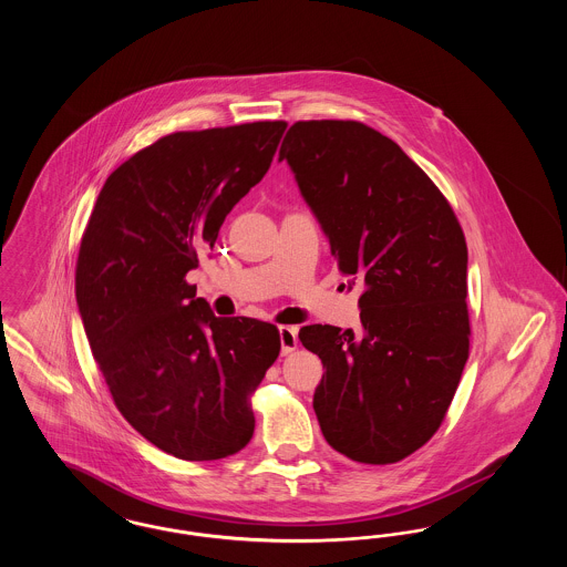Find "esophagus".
<instances>
[{
	"label": "esophagus",
	"instance_id": "obj_1",
	"mask_svg": "<svg viewBox=\"0 0 567 567\" xmlns=\"http://www.w3.org/2000/svg\"><path fill=\"white\" fill-rule=\"evenodd\" d=\"M278 336H280V351L282 354H289L297 349V327L289 324H280L278 327Z\"/></svg>",
	"mask_w": 567,
	"mask_h": 567
}]
</instances>
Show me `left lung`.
<instances>
[{
    "mask_svg": "<svg viewBox=\"0 0 567 567\" xmlns=\"http://www.w3.org/2000/svg\"><path fill=\"white\" fill-rule=\"evenodd\" d=\"M278 162L317 216L331 255L361 287V329H299L324 374L315 412L324 440L384 465L440 427L470 349L467 246L430 176L386 135L357 121H299Z\"/></svg>",
    "mask_w": 567,
    "mask_h": 567,
    "instance_id": "1",
    "label": "left lung"
}]
</instances>
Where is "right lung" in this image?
<instances>
[{
	"label": "right lung",
	"instance_id": "obj_1",
	"mask_svg": "<svg viewBox=\"0 0 567 567\" xmlns=\"http://www.w3.org/2000/svg\"><path fill=\"white\" fill-rule=\"evenodd\" d=\"M285 121L165 135L116 167L76 264V303L121 414L157 449L215 461L252 437L250 393L280 352L270 323L215 317L185 276L270 169Z\"/></svg>",
	"mask_w": 567,
	"mask_h": 567
}]
</instances>
